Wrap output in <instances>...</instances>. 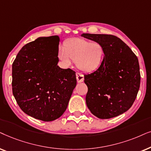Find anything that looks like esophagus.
<instances>
[{
	"label": "esophagus",
	"mask_w": 151,
	"mask_h": 151,
	"mask_svg": "<svg viewBox=\"0 0 151 151\" xmlns=\"http://www.w3.org/2000/svg\"><path fill=\"white\" fill-rule=\"evenodd\" d=\"M76 77H77V80L78 83H81V82L83 81L84 77L82 74L79 73V72H77V73H76Z\"/></svg>",
	"instance_id": "esophagus-1"
}]
</instances>
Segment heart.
Masks as SVG:
<instances>
[{"mask_svg":"<svg viewBox=\"0 0 151 151\" xmlns=\"http://www.w3.org/2000/svg\"><path fill=\"white\" fill-rule=\"evenodd\" d=\"M104 55L103 45L80 38L68 40L58 53V57L63 63L69 65L73 60L78 69L84 72L97 70L103 63Z\"/></svg>","mask_w":151,"mask_h":151,"instance_id":"heart-1","label":"heart"}]
</instances>
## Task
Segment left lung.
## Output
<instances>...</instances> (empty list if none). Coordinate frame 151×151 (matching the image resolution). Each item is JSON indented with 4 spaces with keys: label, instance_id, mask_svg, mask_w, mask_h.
<instances>
[{
    "label": "left lung",
    "instance_id": "1",
    "mask_svg": "<svg viewBox=\"0 0 151 151\" xmlns=\"http://www.w3.org/2000/svg\"><path fill=\"white\" fill-rule=\"evenodd\" d=\"M81 37L103 45V63L84 75L88 86L86 105L96 117L110 119L131 107L140 86L137 57L119 38L110 35L82 34Z\"/></svg>",
    "mask_w": 151,
    "mask_h": 151
}]
</instances>
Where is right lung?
Masks as SVG:
<instances>
[{"label": "right lung", "mask_w": 151, "mask_h": 151, "mask_svg": "<svg viewBox=\"0 0 151 151\" xmlns=\"http://www.w3.org/2000/svg\"><path fill=\"white\" fill-rule=\"evenodd\" d=\"M59 36L39 37L21 48L12 64V92L25 114L43 122L65 111L77 85L75 72L57 65Z\"/></svg>", "instance_id": "right-lung-1"}]
</instances>
